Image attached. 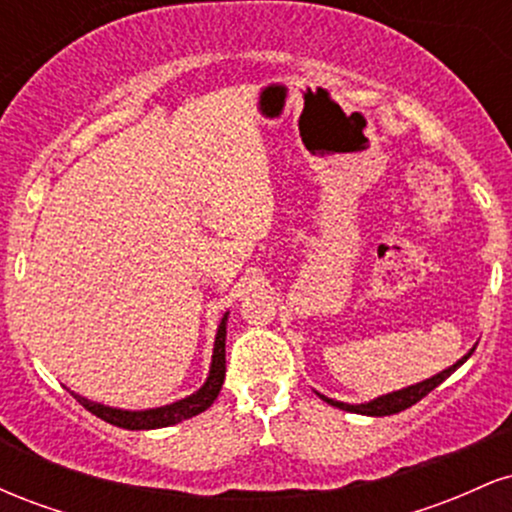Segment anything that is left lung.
I'll return each instance as SVG.
<instances>
[{
    "label": "left lung",
    "instance_id": "left-lung-1",
    "mask_svg": "<svg viewBox=\"0 0 512 512\" xmlns=\"http://www.w3.org/2000/svg\"><path fill=\"white\" fill-rule=\"evenodd\" d=\"M472 351H474V349H472ZM472 351H469V354H464L457 363H452L450 368L440 370L438 375H433V378L424 380V383H416V385L404 387V390L390 392V395L375 397V399H370V402H366V404H346V402H337V399H330V397L320 395V392H317V395H320V399H325L327 404H332V407L344 409V411H354V414H363V416H390V414H399V411L409 409L411 404H416V402H419V399H424L431 390H436V387H438L440 383H443L445 378H450V375L455 373V370L460 368L462 363L467 361L469 356H472Z\"/></svg>",
    "mask_w": 512,
    "mask_h": 512
}]
</instances>
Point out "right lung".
Listing matches in <instances>:
<instances>
[{
  "mask_svg": "<svg viewBox=\"0 0 512 512\" xmlns=\"http://www.w3.org/2000/svg\"><path fill=\"white\" fill-rule=\"evenodd\" d=\"M226 320H228V313L221 317V325H219V330H216L214 356H211V368H209L207 383L199 387L197 392H192L190 397L178 399V402L166 404V407L144 409V411L105 407V404L91 402V399L72 392L74 399L81 404V407L91 411V414H96L98 419L108 421V424H113L117 428H127V431H151V428H166V426L180 424V421L202 414V411L209 409L211 404H214V399L219 397L223 378H226Z\"/></svg>",
  "mask_w": 512,
  "mask_h": 512,
  "instance_id": "obj_1",
  "label": "right lung"
}]
</instances>
